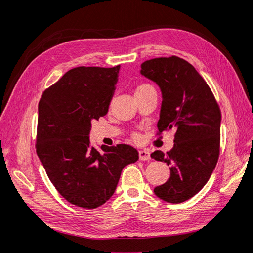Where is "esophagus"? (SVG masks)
Here are the masks:
<instances>
[{
  "label": "esophagus",
  "mask_w": 253,
  "mask_h": 253,
  "mask_svg": "<svg viewBox=\"0 0 253 253\" xmlns=\"http://www.w3.org/2000/svg\"><path fill=\"white\" fill-rule=\"evenodd\" d=\"M139 159L140 160H149L150 159V152L148 150H140L139 151Z\"/></svg>",
  "instance_id": "esophagus-1"
}]
</instances>
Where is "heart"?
Listing matches in <instances>:
<instances>
[{
  "instance_id": "1",
  "label": "heart",
  "mask_w": 253,
  "mask_h": 253,
  "mask_svg": "<svg viewBox=\"0 0 253 253\" xmlns=\"http://www.w3.org/2000/svg\"><path fill=\"white\" fill-rule=\"evenodd\" d=\"M151 86L150 85H147V84H142V85H139L138 87L135 89V93H140V92H143V90H146L148 88H150Z\"/></svg>"
}]
</instances>
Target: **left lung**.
Here are the masks:
<instances>
[{
	"label": "left lung",
	"instance_id": "8db88e82",
	"mask_svg": "<svg viewBox=\"0 0 253 253\" xmlns=\"http://www.w3.org/2000/svg\"><path fill=\"white\" fill-rule=\"evenodd\" d=\"M141 75L161 90L159 132L173 129L175 144L151 158L170 166V177L154 192L165 202L183 203L208 183L220 155L221 111L197 70L179 57L155 58L141 65Z\"/></svg>",
	"mask_w": 253,
	"mask_h": 253
}]
</instances>
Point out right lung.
Instances as JSON below:
<instances>
[{"mask_svg": "<svg viewBox=\"0 0 253 253\" xmlns=\"http://www.w3.org/2000/svg\"><path fill=\"white\" fill-rule=\"evenodd\" d=\"M120 65L76 67L43 92L38 105L37 155L49 179L66 201L96 209L113 195L126 165L139 159L127 144L101 151L90 146L93 120L109 111Z\"/></svg>", "mask_w": 253, "mask_h": 253, "instance_id": "add662e5", "label": "right lung"}]
</instances>
